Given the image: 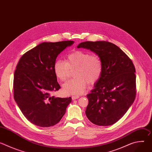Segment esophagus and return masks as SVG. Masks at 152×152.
<instances>
[{"label": "esophagus", "mask_w": 152, "mask_h": 152, "mask_svg": "<svg viewBox=\"0 0 152 152\" xmlns=\"http://www.w3.org/2000/svg\"><path fill=\"white\" fill-rule=\"evenodd\" d=\"M72 100H76V99H79V96H73L72 97Z\"/></svg>", "instance_id": "obj_1"}]
</instances>
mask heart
<instances>
[{"mask_svg":"<svg viewBox=\"0 0 152 152\" xmlns=\"http://www.w3.org/2000/svg\"><path fill=\"white\" fill-rule=\"evenodd\" d=\"M75 79L69 80L62 85L65 94L80 95L84 93L88 82L93 84L100 78L102 73V63L96 54L83 51H76L67 56L66 61L56 60L53 65L56 77L61 81L66 80L70 70H74Z\"/></svg>","mask_w":152,"mask_h":152,"instance_id":"heart-1","label":"heart"}]
</instances>
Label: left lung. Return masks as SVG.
I'll return each mask as SVG.
<instances>
[{
	"instance_id": "1",
	"label": "left lung",
	"mask_w": 152,
	"mask_h": 152,
	"mask_svg": "<svg viewBox=\"0 0 152 152\" xmlns=\"http://www.w3.org/2000/svg\"><path fill=\"white\" fill-rule=\"evenodd\" d=\"M77 48L90 49L99 56L102 73L94 89L86 97L85 114L97 126H110L118 121L134 102L135 69L131 59L118 46L104 41L80 42Z\"/></svg>"
}]
</instances>
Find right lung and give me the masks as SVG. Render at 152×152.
<instances>
[{
  "instance_id": "1",
  "label": "right lung",
  "mask_w": 152,
  "mask_h": 152,
  "mask_svg": "<svg viewBox=\"0 0 152 152\" xmlns=\"http://www.w3.org/2000/svg\"><path fill=\"white\" fill-rule=\"evenodd\" d=\"M73 41L44 42L20 59L14 76V98L24 116L39 127L57 124L66 113L71 97L51 96L61 88L53 71L58 55Z\"/></svg>"
}]
</instances>
